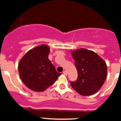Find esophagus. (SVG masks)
<instances>
[{"mask_svg": "<svg viewBox=\"0 0 121 121\" xmlns=\"http://www.w3.org/2000/svg\"><path fill=\"white\" fill-rule=\"evenodd\" d=\"M63 74H64V75H67V73L66 71H63Z\"/></svg>", "mask_w": 121, "mask_h": 121, "instance_id": "1", "label": "esophagus"}]
</instances>
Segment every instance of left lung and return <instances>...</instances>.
<instances>
[{
	"label": "left lung",
	"instance_id": "obj_1",
	"mask_svg": "<svg viewBox=\"0 0 121 121\" xmlns=\"http://www.w3.org/2000/svg\"><path fill=\"white\" fill-rule=\"evenodd\" d=\"M78 71V78L71 85L80 95L88 96L98 92L106 80L107 66L101 57L85 48L72 51Z\"/></svg>",
	"mask_w": 121,
	"mask_h": 121
}]
</instances>
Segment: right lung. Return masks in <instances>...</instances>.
<instances>
[{"mask_svg": "<svg viewBox=\"0 0 121 121\" xmlns=\"http://www.w3.org/2000/svg\"><path fill=\"white\" fill-rule=\"evenodd\" d=\"M50 47L41 44L28 51L18 65L19 75L27 87L36 92H42L56 82L61 73L48 58Z\"/></svg>", "mask_w": 121, "mask_h": 121, "instance_id": "add662e5", "label": "right lung"}]
</instances>
